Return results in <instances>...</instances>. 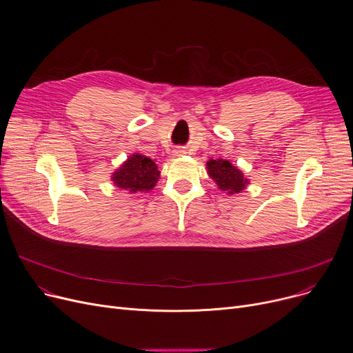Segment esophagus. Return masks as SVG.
<instances>
[{"label": "esophagus", "mask_w": 353, "mask_h": 353, "mask_svg": "<svg viewBox=\"0 0 353 353\" xmlns=\"http://www.w3.org/2000/svg\"><path fill=\"white\" fill-rule=\"evenodd\" d=\"M181 154H182V151H175L174 152V155H181Z\"/></svg>", "instance_id": "1"}]
</instances>
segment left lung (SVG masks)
Segmentation results:
<instances>
[{
	"instance_id": "8db88e82",
	"label": "left lung",
	"mask_w": 353,
	"mask_h": 353,
	"mask_svg": "<svg viewBox=\"0 0 353 353\" xmlns=\"http://www.w3.org/2000/svg\"><path fill=\"white\" fill-rule=\"evenodd\" d=\"M206 172L218 185V188L226 192V195L239 194L250 183V179L243 175V172L228 159H210L206 162Z\"/></svg>"
}]
</instances>
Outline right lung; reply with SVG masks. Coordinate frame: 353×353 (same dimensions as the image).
I'll use <instances>...</instances> for the list:
<instances>
[{
  "instance_id": "obj_1",
  "label": "right lung",
  "mask_w": 353,
  "mask_h": 353,
  "mask_svg": "<svg viewBox=\"0 0 353 353\" xmlns=\"http://www.w3.org/2000/svg\"><path fill=\"white\" fill-rule=\"evenodd\" d=\"M161 172L154 159L135 152L112 172L111 181L119 190L130 194L150 192L157 185Z\"/></svg>"
}]
</instances>
